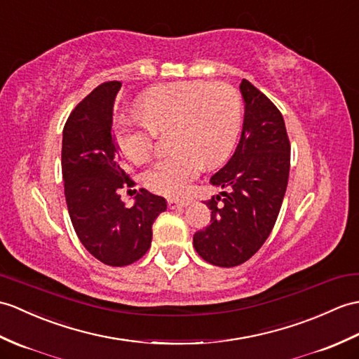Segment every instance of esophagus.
<instances>
[{"label":"esophagus","instance_id":"34e87169","mask_svg":"<svg viewBox=\"0 0 359 359\" xmlns=\"http://www.w3.org/2000/svg\"><path fill=\"white\" fill-rule=\"evenodd\" d=\"M188 205H189V200H176V198L168 200L170 210H177V208H185Z\"/></svg>","mask_w":359,"mask_h":359}]
</instances>
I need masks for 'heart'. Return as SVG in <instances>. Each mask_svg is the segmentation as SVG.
I'll list each match as a JSON object with an SVG mask.
<instances>
[{
  "instance_id": "heart-1",
  "label": "heart",
  "mask_w": 359,
  "mask_h": 359,
  "mask_svg": "<svg viewBox=\"0 0 359 359\" xmlns=\"http://www.w3.org/2000/svg\"><path fill=\"white\" fill-rule=\"evenodd\" d=\"M142 121L121 119L116 139L123 156L145 162L154 133H168L172 151L144 172L148 189L168 197L185 196L203 163L214 166L231 154L241 125V102L228 84L174 82L154 87L137 101Z\"/></svg>"
}]
</instances>
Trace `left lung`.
Wrapping results in <instances>:
<instances>
[{
    "mask_svg": "<svg viewBox=\"0 0 359 359\" xmlns=\"http://www.w3.org/2000/svg\"><path fill=\"white\" fill-rule=\"evenodd\" d=\"M240 93L245 119L238 145L210 180L222 193L206 202L211 223L193 238L197 254L220 268L245 263L263 246L289 179L290 144L278 108L246 79Z\"/></svg>",
    "mask_w": 359,
    "mask_h": 359,
    "instance_id": "1",
    "label": "left lung"
}]
</instances>
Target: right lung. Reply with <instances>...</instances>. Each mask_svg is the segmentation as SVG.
I'll return each mask as SVG.
<instances>
[{
    "mask_svg": "<svg viewBox=\"0 0 359 359\" xmlns=\"http://www.w3.org/2000/svg\"><path fill=\"white\" fill-rule=\"evenodd\" d=\"M119 81L104 82L79 102L62 131L65 202L81 243L108 266L137 262L151 246L153 223L166 200L142 188L131 208L118 194L133 187L113 135V108Z\"/></svg>",
    "mask_w": 359,
    "mask_h": 359,
    "instance_id": "right-lung-1",
    "label": "right lung"
}]
</instances>
